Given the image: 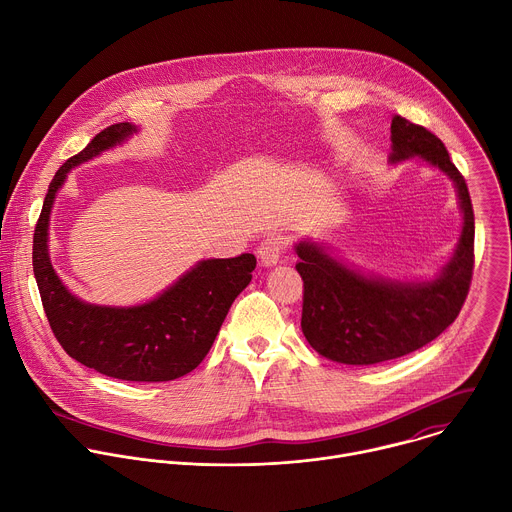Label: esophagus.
Masks as SVG:
<instances>
[{"label": "esophagus", "mask_w": 512, "mask_h": 512, "mask_svg": "<svg viewBox=\"0 0 512 512\" xmlns=\"http://www.w3.org/2000/svg\"><path fill=\"white\" fill-rule=\"evenodd\" d=\"M287 249V241L281 235H269L267 239L261 241L259 245V259L263 265H275L279 261V257L285 253Z\"/></svg>", "instance_id": "1"}]
</instances>
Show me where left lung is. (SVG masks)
I'll use <instances>...</instances> for the list:
<instances>
[{
	"instance_id": "obj_1",
	"label": "left lung",
	"mask_w": 512,
	"mask_h": 512,
	"mask_svg": "<svg viewBox=\"0 0 512 512\" xmlns=\"http://www.w3.org/2000/svg\"><path fill=\"white\" fill-rule=\"evenodd\" d=\"M391 162L421 156L456 184L464 229L442 275L423 283L364 277L314 243H300L296 265L304 281L302 332L322 356L344 364H377L415 352L440 336L460 314L474 271V210L464 176L442 139L395 115Z\"/></svg>"
}]
</instances>
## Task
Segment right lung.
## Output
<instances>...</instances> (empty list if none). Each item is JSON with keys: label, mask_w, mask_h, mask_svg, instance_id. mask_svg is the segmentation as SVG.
<instances>
[{"label": "right lung", "mask_w": 512, "mask_h": 512, "mask_svg": "<svg viewBox=\"0 0 512 512\" xmlns=\"http://www.w3.org/2000/svg\"><path fill=\"white\" fill-rule=\"evenodd\" d=\"M135 131L115 123L99 131L54 174L34 231L32 265L48 324L68 356L121 381L162 383L194 371L208 354L231 304L251 281L255 255L200 261L160 298L135 308H101L77 300L48 257V216L66 174Z\"/></svg>", "instance_id": "obj_1"}]
</instances>
